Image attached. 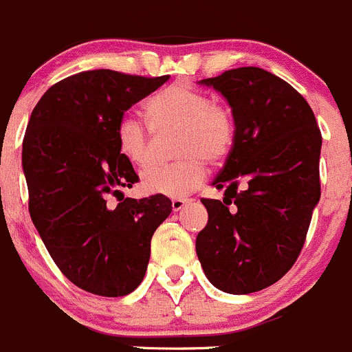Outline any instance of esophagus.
<instances>
[{
	"label": "esophagus",
	"instance_id": "1",
	"mask_svg": "<svg viewBox=\"0 0 352 352\" xmlns=\"http://www.w3.org/2000/svg\"><path fill=\"white\" fill-rule=\"evenodd\" d=\"M186 205H187L186 199H172V210H173V212H180V210H182Z\"/></svg>",
	"mask_w": 352,
	"mask_h": 352
}]
</instances>
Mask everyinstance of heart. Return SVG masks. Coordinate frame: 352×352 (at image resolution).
I'll list each match as a JSON object with an SVG mask.
<instances>
[{
  "instance_id": "b5f03b06",
  "label": "heart",
  "mask_w": 352,
  "mask_h": 352,
  "mask_svg": "<svg viewBox=\"0 0 352 352\" xmlns=\"http://www.w3.org/2000/svg\"><path fill=\"white\" fill-rule=\"evenodd\" d=\"M144 118L153 128H177V156L168 166L144 170L140 186L147 195L184 198L198 187L206 175L205 160L217 163L229 153L234 139V123L224 107L186 85H170L151 95L142 106ZM118 153L133 166L149 160V140L135 120L124 118L116 128Z\"/></svg>"
}]
</instances>
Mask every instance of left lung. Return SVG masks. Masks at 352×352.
<instances>
[{"label":"left lung","mask_w":352,"mask_h":352,"mask_svg":"<svg viewBox=\"0 0 352 352\" xmlns=\"http://www.w3.org/2000/svg\"><path fill=\"white\" fill-rule=\"evenodd\" d=\"M199 85L228 100L234 139L212 182L224 199H201L208 224L196 254L219 290H264L290 271L304 246L321 196V131L305 98L261 67L231 69Z\"/></svg>","instance_id":"1"}]
</instances>
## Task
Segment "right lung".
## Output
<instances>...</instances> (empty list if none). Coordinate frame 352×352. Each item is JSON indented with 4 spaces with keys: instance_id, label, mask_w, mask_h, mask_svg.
Here are the masks:
<instances>
[{
    "instance_id": "obj_1",
    "label": "right lung",
    "mask_w": 352,
    "mask_h": 352,
    "mask_svg": "<svg viewBox=\"0 0 352 352\" xmlns=\"http://www.w3.org/2000/svg\"><path fill=\"white\" fill-rule=\"evenodd\" d=\"M170 76L85 71L45 91L22 144L29 213L69 281L102 297H123L144 280L151 238L172 212L166 196L119 199L139 180L121 157L116 128L124 111ZM109 195L122 201L111 209Z\"/></svg>"
}]
</instances>
